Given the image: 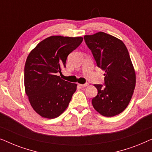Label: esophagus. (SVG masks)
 Returning <instances> with one entry per match:
<instances>
[{"instance_id": "34e87169", "label": "esophagus", "mask_w": 152, "mask_h": 152, "mask_svg": "<svg viewBox=\"0 0 152 152\" xmlns=\"http://www.w3.org/2000/svg\"><path fill=\"white\" fill-rule=\"evenodd\" d=\"M88 84H79V86H81V87H86L88 86Z\"/></svg>"}]
</instances>
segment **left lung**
Segmentation results:
<instances>
[{
    "label": "left lung",
    "instance_id": "1",
    "mask_svg": "<svg viewBox=\"0 0 152 152\" xmlns=\"http://www.w3.org/2000/svg\"><path fill=\"white\" fill-rule=\"evenodd\" d=\"M84 38L97 66L105 70L106 86L94 85L97 95L92 99L93 107L102 115H117L127 107L136 86V72L127 48L120 39L103 32Z\"/></svg>",
    "mask_w": 152,
    "mask_h": 152
}]
</instances>
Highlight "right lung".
I'll list each match as a JSON object with an SVG mask.
<instances>
[{
    "mask_svg": "<svg viewBox=\"0 0 152 152\" xmlns=\"http://www.w3.org/2000/svg\"><path fill=\"white\" fill-rule=\"evenodd\" d=\"M83 37L51 36L32 50L25 64V91L34 111L41 117L53 119L67 109L77 84L60 77L69 54Z\"/></svg>",
    "mask_w": 152,
    "mask_h": 152,
    "instance_id": "obj_1",
    "label": "right lung"
}]
</instances>
